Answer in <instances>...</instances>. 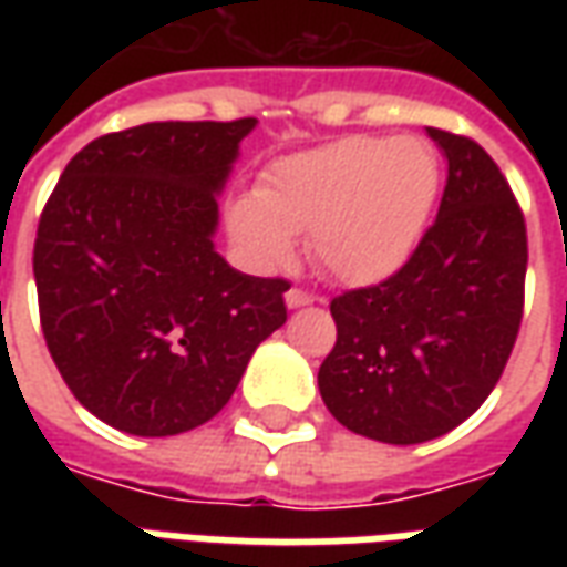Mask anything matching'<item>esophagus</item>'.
I'll return each instance as SVG.
<instances>
[{
    "label": "esophagus",
    "instance_id": "esophagus-1",
    "mask_svg": "<svg viewBox=\"0 0 567 567\" xmlns=\"http://www.w3.org/2000/svg\"><path fill=\"white\" fill-rule=\"evenodd\" d=\"M312 300H316V297L309 295V291H303V288H288V291H285V303H288V307L291 309H297V307H307V303H312Z\"/></svg>",
    "mask_w": 567,
    "mask_h": 567
}]
</instances>
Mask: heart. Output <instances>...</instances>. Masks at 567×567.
Masks as SVG:
<instances>
[{"mask_svg":"<svg viewBox=\"0 0 567 567\" xmlns=\"http://www.w3.org/2000/svg\"><path fill=\"white\" fill-rule=\"evenodd\" d=\"M437 187V154L425 140L346 136L272 163L258 197L234 206L230 230L260 267L285 264L291 236L309 234V255L331 279L373 285L416 251Z\"/></svg>","mask_w":567,"mask_h":567,"instance_id":"obj_1","label":"heart"}]
</instances>
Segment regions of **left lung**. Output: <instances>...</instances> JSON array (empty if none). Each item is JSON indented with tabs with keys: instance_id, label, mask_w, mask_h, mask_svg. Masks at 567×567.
<instances>
[{
	"instance_id": "left-lung-1",
	"label": "left lung",
	"mask_w": 567,
	"mask_h": 567,
	"mask_svg": "<svg viewBox=\"0 0 567 567\" xmlns=\"http://www.w3.org/2000/svg\"><path fill=\"white\" fill-rule=\"evenodd\" d=\"M427 136L450 163L437 218L401 270L333 297L337 343L319 368L331 416L394 446L474 416L507 368L525 307L519 199L471 136Z\"/></svg>"
}]
</instances>
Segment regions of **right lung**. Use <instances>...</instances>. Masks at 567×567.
Masks as SVG:
<instances>
[{
	"label": "right lung",
	"instance_id": "right-lung-1",
	"mask_svg": "<svg viewBox=\"0 0 567 567\" xmlns=\"http://www.w3.org/2000/svg\"><path fill=\"white\" fill-rule=\"evenodd\" d=\"M255 117L105 133L66 163L32 248L39 319L69 392L105 425L169 437L209 422L288 319V279L212 246L218 190Z\"/></svg>",
	"mask_w": 567,
	"mask_h": 567
}]
</instances>
